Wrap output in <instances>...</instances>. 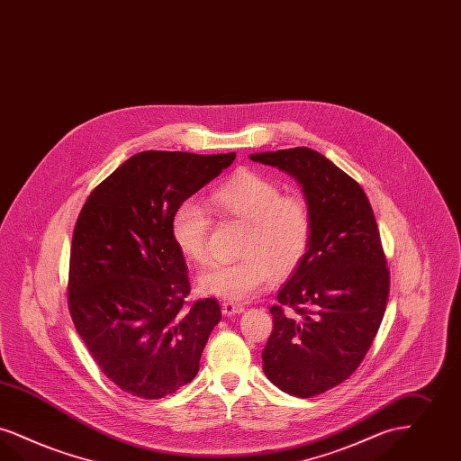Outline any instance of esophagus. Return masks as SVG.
I'll use <instances>...</instances> for the list:
<instances>
[{"label":"esophagus","mask_w":461,"mask_h":461,"mask_svg":"<svg viewBox=\"0 0 461 461\" xmlns=\"http://www.w3.org/2000/svg\"><path fill=\"white\" fill-rule=\"evenodd\" d=\"M221 311L224 315H237L243 312V307L239 303H231V302H222Z\"/></svg>","instance_id":"34e87169"}]
</instances>
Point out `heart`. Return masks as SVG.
Wrapping results in <instances>:
<instances>
[{"instance_id": "obj_1", "label": "heart", "mask_w": 461, "mask_h": 461, "mask_svg": "<svg viewBox=\"0 0 461 461\" xmlns=\"http://www.w3.org/2000/svg\"><path fill=\"white\" fill-rule=\"evenodd\" d=\"M212 212L245 222L241 258L218 262L203 271V294L241 303L264 292L275 276H288L307 256L312 240L309 203L295 194H281L275 182L252 171L237 173L209 194ZM212 218L192 199L178 203L171 216V235L186 260H209Z\"/></svg>"}]
</instances>
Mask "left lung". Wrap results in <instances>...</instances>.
<instances>
[{
  "instance_id": "1",
  "label": "left lung",
  "mask_w": 461,
  "mask_h": 461,
  "mask_svg": "<svg viewBox=\"0 0 461 461\" xmlns=\"http://www.w3.org/2000/svg\"><path fill=\"white\" fill-rule=\"evenodd\" d=\"M302 185L312 240L277 294L273 332L262 350L264 374L281 391L311 398L347 381L381 326L389 269L364 188L309 148L252 154Z\"/></svg>"
}]
</instances>
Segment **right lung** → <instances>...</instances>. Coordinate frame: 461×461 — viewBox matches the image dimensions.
Returning a JSON list of instances; mask_svg holds the SVG:
<instances>
[{
	"instance_id": "1",
	"label": "right lung",
	"mask_w": 461,
	"mask_h": 461,
	"mask_svg": "<svg viewBox=\"0 0 461 461\" xmlns=\"http://www.w3.org/2000/svg\"><path fill=\"white\" fill-rule=\"evenodd\" d=\"M235 158L139 152L94 188L77 218L68 311L94 362L129 394L159 400L199 372L221 309L214 298L186 302L171 216Z\"/></svg>"
}]
</instances>
